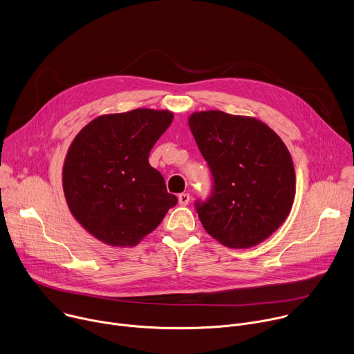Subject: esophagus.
<instances>
[{
	"label": "esophagus",
	"instance_id": "obj_1",
	"mask_svg": "<svg viewBox=\"0 0 354 354\" xmlns=\"http://www.w3.org/2000/svg\"><path fill=\"white\" fill-rule=\"evenodd\" d=\"M178 200H179V205L180 206H187L189 201H190V194L189 193H180L178 196Z\"/></svg>",
	"mask_w": 354,
	"mask_h": 354
}]
</instances>
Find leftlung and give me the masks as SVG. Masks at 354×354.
<instances>
[{
    "label": "left lung",
    "mask_w": 354,
    "mask_h": 354,
    "mask_svg": "<svg viewBox=\"0 0 354 354\" xmlns=\"http://www.w3.org/2000/svg\"><path fill=\"white\" fill-rule=\"evenodd\" d=\"M189 127L214 179L212 196L196 203L205 230L234 249L263 242L288 217L295 196L286 144L263 122L221 111L192 113Z\"/></svg>",
    "instance_id": "1"
}]
</instances>
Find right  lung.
I'll return each mask as SVG.
<instances>
[{
  "label": "right lung",
  "mask_w": 354,
  "mask_h": 354,
  "mask_svg": "<svg viewBox=\"0 0 354 354\" xmlns=\"http://www.w3.org/2000/svg\"><path fill=\"white\" fill-rule=\"evenodd\" d=\"M172 120V112L156 109L102 115L73 140L63 165L64 196L74 218L96 239L134 246L178 203L148 162Z\"/></svg>",
  "instance_id": "1"
}]
</instances>
